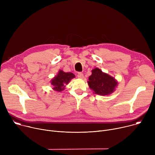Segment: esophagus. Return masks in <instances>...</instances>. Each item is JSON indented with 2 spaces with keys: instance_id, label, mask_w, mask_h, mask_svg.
Listing matches in <instances>:
<instances>
[{
  "instance_id": "1",
  "label": "esophagus",
  "mask_w": 155,
  "mask_h": 155,
  "mask_svg": "<svg viewBox=\"0 0 155 155\" xmlns=\"http://www.w3.org/2000/svg\"><path fill=\"white\" fill-rule=\"evenodd\" d=\"M77 76L78 78H80V79H82L83 78H84V74H83L81 72H79L77 74Z\"/></svg>"
}]
</instances>
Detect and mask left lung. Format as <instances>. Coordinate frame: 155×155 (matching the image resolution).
Segmentation results:
<instances>
[{
    "label": "left lung",
    "mask_w": 155,
    "mask_h": 155,
    "mask_svg": "<svg viewBox=\"0 0 155 155\" xmlns=\"http://www.w3.org/2000/svg\"><path fill=\"white\" fill-rule=\"evenodd\" d=\"M87 83L95 94L102 96L112 93L117 85L114 78L102 73L99 68H95L92 71V74L89 76Z\"/></svg>",
    "instance_id": "1"
}]
</instances>
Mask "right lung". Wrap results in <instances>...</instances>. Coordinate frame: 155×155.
I'll list each match as a JSON object with an SVG mask.
<instances>
[{"label": "right lung", "mask_w": 155, "mask_h": 155, "mask_svg": "<svg viewBox=\"0 0 155 155\" xmlns=\"http://www.w3.org/2000/svg\"><path fill=\"white\" fill-rule=\"evenodd\" d=\"M75 77L74 74L71 73H64L62 70L59 71L56 76L51 81V84L53 86V89L57 91H61L64 89L65 84H68L71 79Z\"/></svg>", "instance_id": "1"}]
</instances>
